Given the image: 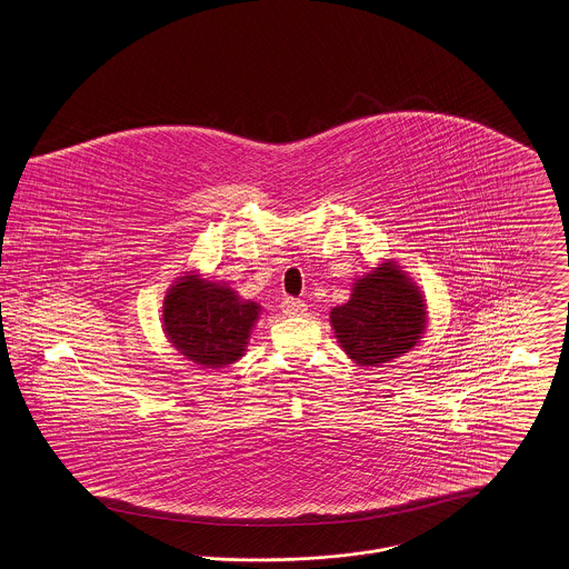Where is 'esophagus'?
Instances as JSON below:
<instances>
[{
    "instance_id": "1",
    "label": "esophagus",
    "mask_w": 569,
    "mask_h": 569,
    "mask_svg": "<svg viewBox=\"0 0 569 569\" xmlns=\"http://www.w3.org/2000/svg\"><path fill=\"white\" fill-rule=\"evenodd\" d=\"M281 311H283L286 316H305L307 305L299 301V299H286V301L281 302Z\"/></svg>"
}]
</instances>
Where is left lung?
<instances>
[{
  "label": "left lung",
  "mask_w": 569,
  "mask_h": 569,
  "mask_svg": "<svg viewBox=\"0 0 569 569\" xmlns=\"http://www.w3.org/2000/svg\"><path fill=\"white\" fill-rule=\"evenodd\" d=\"M331 327L348 359L376 368L421 341L428 329V302L408 272L387 260L352 283L348 302L331 309Z\"/></svg>",
  "instance_id": "8db88e82"
}]
</instances>
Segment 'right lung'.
<instances>
[{
  "label": "right lung",
  "instance_id": "obj_1",
  "mask_svg": "<svg viewBox=\"0 0 569 569\" xmlns=\"http://www.w3.org/2000/svg\"><path fill=\"white\" fill-rule=\"evenodd\" d=\"M262 307L244 301L226 281L198 272L178 277L163 301V333L200 369H221L244 357Z\"/></svg>",
  "mask_w": 569,
  "mask_h": 569
}]
</instances>
